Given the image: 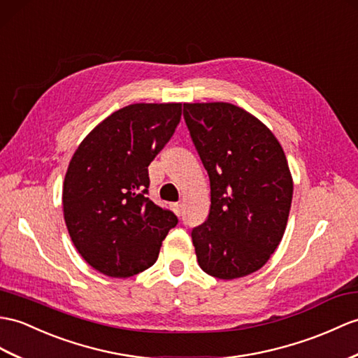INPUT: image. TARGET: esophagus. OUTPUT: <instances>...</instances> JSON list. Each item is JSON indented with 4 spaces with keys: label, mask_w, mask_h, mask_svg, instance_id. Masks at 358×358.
I'll return each instance as SVG.
<instances>
[{
    "label": "esophagus",
    "mask_w": 358,
    "mask_h": 358,
    "mask_svg": "<svg viewBox=\"0 0 358 358\" xmlns=\"http://www.w3.org/2000/svg\"><path fill=\"white\" fill-rule=\"evenodd\" d=\"M173 210L177 212V215H180L182 212V204L181 203H176L173 204Z\"/></svg>",
    "instance_id": "esophagus-1"
}]
</instances>
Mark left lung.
Segmentation results:
<instances>
[{
  "instance_id": "8db88e82",
  "label": "left lung",
  "mask_w": 358,
  "mask_h": 358,
  "mask_svg": "<svg viewBox=\"0 0 358 358\" xmlns=\"http://www.w3.org/2000/svg\"><path fill=\"white\" fill-rule=\"evenodd\" d=\"M182 115L210 180L209 217L192 230L199 267L236 279L264 267L287 227L293 180L273 132L226 102L185 103Z\"/></svg>"
}]
</instances>
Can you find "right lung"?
Returning <instances> with one entry per match:
<instances>
[{
    "label": "right lung",
    "instance_id": "1",
    "mask_svg": "<svg viewBox=\"0 0 358 358\" xmlns=\"http://www.w3.org/2000/svg\"><path fill=\"white\" fill-rule=\"evenodd\" d=\"M181 103H134L113 113L79 145L62 204L74 247L91 267L129 278L154 265L176 213L149 199L148 166L171 140Z\"/></svg>",
    "mask_w": 358,
    "mask_h": 358
}]
</instances>
